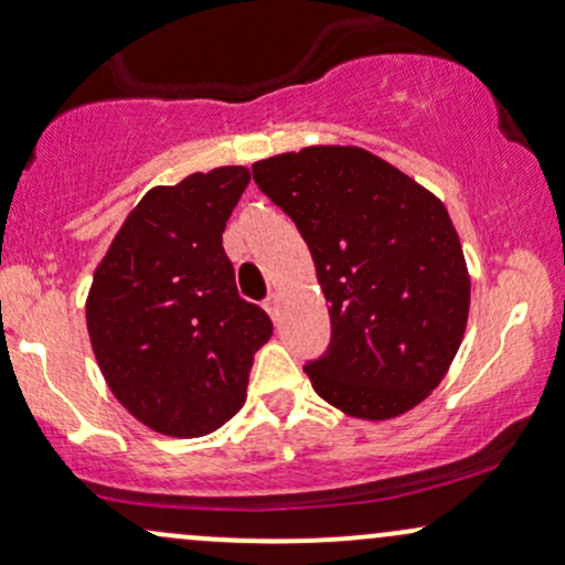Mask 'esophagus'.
<instances>
[{
  "mask_svg": "<svg viewBox=\"0 0 565 565\" xmlns=\"http://www.w3.org/2000/svg\"><path fill=\"white\" fill-rule=\"evenodd\" d=\"M265 310H268L274 319H278V310H281V291H270L268 300H265Z\"/></svg>",
  "mask_w": 565,
  "mask_h": 565,
  "instance_id": "esophagus-1",
  "label": "esophagus"
}]
</instances>
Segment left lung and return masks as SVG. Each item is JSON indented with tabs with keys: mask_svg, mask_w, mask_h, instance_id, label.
I'll return each instance as SVG.
<instances>
[{
	"mask_svg": "<svg viewBox=\"0 0 565 565\" xmlns=\"http://www.w3.org/2000/svg\"><path fill=\"white\" fill-rule=\"evenodd\" d=\"M295 220L329 302L332 340L305 374L327 404L393 419L436 391L468 327L470 276L444 201L355 146L252 164Z\"/></svg>",
	"mask_w": 565,
	"mask_h": 565,
	"instance_id": "left-lung-1",
	"label": "left lung"
}]
</instances>
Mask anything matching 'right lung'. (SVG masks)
<instances>
[{
    "instance_id": "add662e5",
    "label": "right lung",
    "mask_w": 565,
    "mask_h": 565,
    "mask_svg": "<svg viewBox=\"0 0 565 565\" xmlns=\"http://www.w3.org/2000/svg\"><path fill=\"white\" fill-rule=\"evenodd\" d=\"M246 167L157 185L129 212L97 265L87 332L119 404L151 430L199 438L244 406L252 359L274 334L238 297L223 249Z\"/></svg>"
}]
</instances>
